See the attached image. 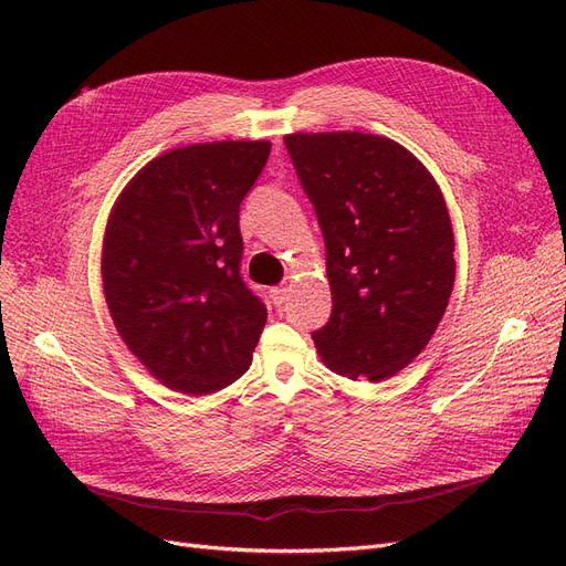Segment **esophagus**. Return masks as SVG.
<instances>
[{"label": "esophagus", "instance_id": "1", "mask_svg": "<svg viewBox=\"0 0 566 566\" xmlns=\"http://www.w3.org/2000/svg\"><path fill=\"white\" fill-rule=\"evenodd\" d=\"M287 293H290V287H285V285H276L271 290V297H273V304L276 306H283L285 302H287Z\"/></svg>", "mask_w": 566, "mask_h": 566}]
</instances>
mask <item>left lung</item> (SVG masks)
<instances>
[{
  "instance_id": "obj_1",
  "label": "left lung",
  "mask_w": 566,
  "mask_h": 566,
  "mask_svg": "<svg viewBox=\"0 0 566 566\" xmlns=\"http://www.w3.org/2000/svg\"><path fill=\"white\" fill-rule=\"evenodd\" d=\"M325 241L333 314L312 333L323 364L380 382L424 349L455 281L453 229L434 177L387 136L287 134Z\"/></svg>"
}]
</instances>
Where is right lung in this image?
I'll return each instance as SVG.
<instances>
[{
    "label": "right lung",
    "mask_w": 566,
    "mask_h": 566,
    "mask_svg": "<svg viewBox=\"0 0 566 566\" xmlns=\"http://www.w3.org/2000/svg\"><path fill=\"white\" fill-rule=\"evenodd\" d=\"M269 150V142L167 150L113 205L104 295L129 352L169 389L210 394L250 368L266 306L241 276L238 212Z\"/></svg>",
    "instance_id": "add662e5"
}]
</instances>
